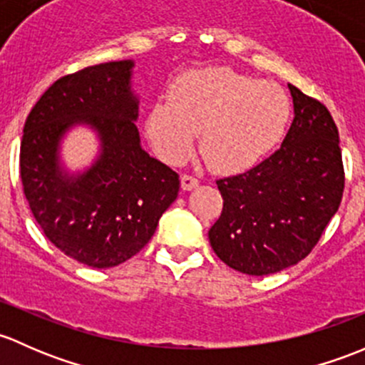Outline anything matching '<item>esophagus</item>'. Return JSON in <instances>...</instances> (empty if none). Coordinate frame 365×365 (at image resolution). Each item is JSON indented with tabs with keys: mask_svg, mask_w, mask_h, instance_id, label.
I'll return each instance as SVG.
<instances>
[{
	"mask_svg": "<svg viewBox=\"0 0 365 365\" xmlns=\"http://www.w3.org/2000/svg\"><path fill=\"white\" fill-rule=\"evenodd\" d=\"M198 179L195 178V175H191V174H184L182 178H181V186H182V190H193V187H197L198 186Z\"/></svg>",
	"mask_w": 365,
	"mask_h": 365,
	"instance_id": "obj_1",
	"label": "esophagus"
}]
</instances>
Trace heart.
I'll return each instance as SVG.
<instances>
[{"label":"heart","instance_id":"heart-1","mask_svg":"<svg viewBox=\"0 0 365 365\" xmlns=\"http://www.w3.org/2000/svg\"><path fill=\"white\" fill-rule=\"evenodd\" d=\"M290 103L279 86L257 82L230 68L187 75L172 88L168 101L153 105L145 121L156 153L182 163L200 135V153L214 170L251 167L283 135Z\"/></svg>","mask_w":365,"mask_h":365}]
</instances>
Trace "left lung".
<instances>
[{"label":"left lung","mask_w":365,"mask_h":365,"mask_svg":"<svg viewBox=\"0 0 365 365\" xmlns=\"http://www.w3.org/2000/svg\"><path fill=\"white\" fill-rule=\"evenodd\" d=\"M288 88L295 118L281 148L251 170L216 181L223 210L209 242L221 262L250 276L306 258L343 198L336 123L322 101Z\"/></svg>","instance_id":"left-lung-1"}]
</instances>
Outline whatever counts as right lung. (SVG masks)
Wrapping results in <instances>:
<instances>
[{"label": "right lung", "mask_w": 365, "mask_h": 365, "mask_svg": "<svg viewBox=\"0 0 365 365\" xmlns=\"http://www.w3.org/2000/svg\"><path fill=\"white\" fill-rule=\"evenodd\" d=\"M131 61L88 66L58 78L24 123L21 181L45 237L73 260L107 269L137 255L178 198V172L140 148ZM73 122L101 133L102 156L78 178H63L57 144Z\"/></svg>", "instance_id": "right-lung-1"}]
</instances>
